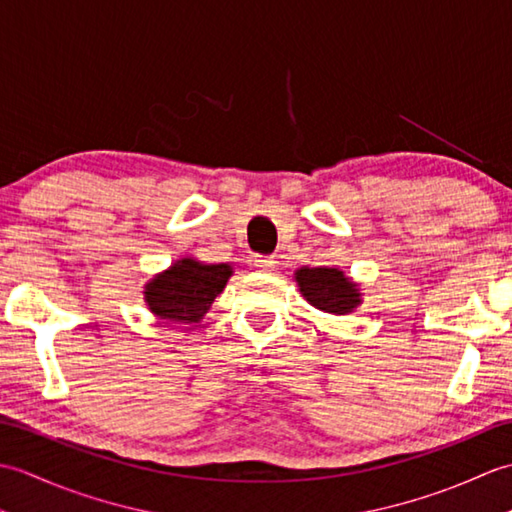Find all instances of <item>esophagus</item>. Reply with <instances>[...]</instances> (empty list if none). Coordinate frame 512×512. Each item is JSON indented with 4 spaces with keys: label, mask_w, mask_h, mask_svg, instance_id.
Listing matches in <instances>:
<instances>
[{
    "label": "esophagus",
    "mask_w": 512,
    "mask_h": 512,
    "mask_svg": "<svg viewBox=\"0 0 512 512\" xmlns=\"http://www.w3.org/2000/svg\"><path fill=\"white\" fill-rule=\"evenodd\" d=\"M253 266H255L257 270H273V268L277 266V262H275V257L255 255V257H253Z\"/></svg>",
    "instance_id": "34e87169"
}]
</instances>
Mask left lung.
Here are the masks:
<instances>
[{"mask_svg":"<svg viewBox=\"0 0 512 512\" xmlns=\"http://www.w3.org/2000/svg\"><path fill=\"white\" fill-rule=\"evenodd\" d=\"M301 295L310 306L328 314H350L361 306V290L339 268H308L295 273Z\"/></svg>","mask_w":512,"mask_h":512,"instance_id":"1","label":"left lung"}]
</instances>
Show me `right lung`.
<instances>
[{"instance_id":"add662e5","label":"right lung","mask_w":512,"mask_h":512,"mask_svg":"<svg viewBox=\"0 0 512 512\" xmlns=\"http://www.w3.org/2000/svg\"><path fill=\"white\" fill-rule=\"evenodd\" d=\"M231 275V264H202L193 257H184L149 281L145 303L158 319L198 323Z\"/></svg>"}]
</instances>
